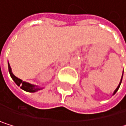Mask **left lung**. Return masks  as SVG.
I'll return each mask as SVG.
<instances>
[{
	"label": "left lung",
	"mask_w": 126,
	"mask_h": 126,
	"mask_svg": "<svg viewBox=\"0 0 126 126\" xmlns=\"http://www.w3.org/2000/svg\"><path fill=\"white\" fill-rule=\"evenodd\" d=\"M123 76H122V78H121V80H120V82H119V85H118V87L116 88V90L114 91V92H113V95H114L116 93V91H118V89L119 88V86H120V85H121V82H122V80H123Z\"/></svg>",
	"instance_id": "left-lung-1"
}]
</instances>
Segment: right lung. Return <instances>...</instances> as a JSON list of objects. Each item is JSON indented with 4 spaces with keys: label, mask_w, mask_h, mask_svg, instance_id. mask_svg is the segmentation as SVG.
I'll list each match as a JSON object with an SVG mask.
<instances>
[{
    "label": "right lung",
    "mask_w": 126,
    "mask_h": 126,
    "mask_svg": "<svg viewBox=\"0 0 126 126\" xmlns=\"http://www.w3.org/2000/svg\"><path fill=\"white\" fill-rule=\"evenodd\" d=\"M8 69H9V72H10V75L12 78V79L14 81V82L18 85L20 87L21 89L24 90V91H27V92H36V91H39V90H41L43 89V88H40L35 85H32V84H30L29 83V82H26V81H22V79L17 78L16 76H14L13 73L12 72V69H11V67L9 64V63H8Z\"/></svg>",
    "instance_id": "obj_1"
}]
</instances>
